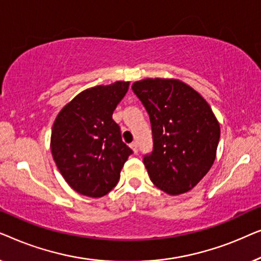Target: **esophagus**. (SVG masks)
I'll return each mask as SVG.
<instances>
[{
	"label": "esophagus",
	"mask_w": 261,
	"mask_h": 261,
	"mask_svg": "<svg viewBox=\"0 0 261 261\" xmlns=\"http://www.w3.org/2000/svg\"><path fill=\"white\" fill-rule=\"evenodd\" d=\"M130 147H132V149H133V151H134L135 154H137L138 151H139V145H138V142H137V141L132 142V144H130Z\"/></svg>",
	"instance_id": "obj_1"
}]
</instances>
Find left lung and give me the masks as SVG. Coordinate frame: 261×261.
Here are the masks:
<instances>
[{
	"mask_svg": "<svg viewBox=\"0 0 261 261\" xmlns=\"http://www.w3.org/2000/svg\"><path fill=\"white\" fill-rule=\"evenodd\" d=\"M149 116L153 148L142 162L152 183L170 195L195 187L215 160L220 124L198 92L176 80L135 82Z\"/></svg>",
	"mask_w": 261,
	"mask_h": 261,
	"instance_id": "1",
	"label": "left lung"
}]
</instances>
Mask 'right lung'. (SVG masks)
Returning a JSON list of instances; mask_svg holds the SVG:
<instances>
[{
  "label": "right lung",
  "instance_id": "add662e5",
  "mask_svg": "<svg viewBox=\"0 0 261 261\" xmlns=\"http://www.w3.org/2000/svg\"><path fill=\"white\" fill-rule=\"evenodd\" d=\"M128 82L99 85L77 95L53 124L51 151L67 184L89 197H102L116 187L133 151L122 141L113 113Z\"/></svg>",
  "mask_w": 261,
  "mask_h": 261
}]
</instances>
